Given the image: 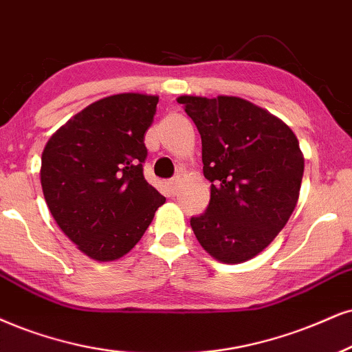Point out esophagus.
<instances>
[{
	"label": "esophagus",
	"mask_w": 352,
	"mask_h": 352,
	"mask_svg": "<svg viewBox=\"0 0 352 352\" xmlns=\"http://www.w3.org/2000/svg\"><path fill=\"white\" fill-rule=\"evenodd\" d=\"M179 184H181V177H179V176L173 177V179L169 181V188H171V192H173V194L176 192L177 188H179Z\"/></svg>",
	"instance_id": "1"
}]
</instances>
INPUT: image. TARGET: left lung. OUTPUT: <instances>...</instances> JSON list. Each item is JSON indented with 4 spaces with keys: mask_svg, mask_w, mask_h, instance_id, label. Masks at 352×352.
<instances>
[{
    "mask_svg": "<svg viewBox=\"0 0 352 352\" xmlns=\"http://www.w3.org/2000/svg\"><path fill=\"white\" fill-rule=\"evenodd\" d=\"M202 138L210 202L190 219L197 241L220 263L240 264L271 245L296 209L303 155L296 133L236 96H179Z\"/></svg>",
    "mask_w": 352,
    "mask_h": 352,
    "instance_id": "left-lung-1",
    "label": "left lung"
}]
</instances>
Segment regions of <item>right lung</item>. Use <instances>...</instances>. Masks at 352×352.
Masks as SVG:
<instances>
[{"label": "right lung", "mask_w": 352, "mask_h": 352, "mask_svg": "<svg viewBox=\"0 0 352 352\" xmlns=\"http://www.w3.org/2000/svg\"><path fill=\"white\" fill-rule=\"evenodd\" d=\"M158 96L122 93L89 104L49 138L41 183L62 232L96 261L127 254L164 199L143 177L145 132Z\"/></svg>", "instance_id": "right-lung-1"}]
</instances>
